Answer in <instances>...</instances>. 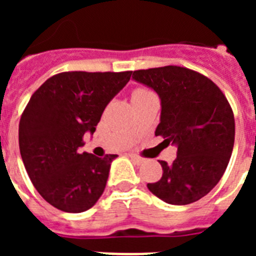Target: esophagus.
Here are the masks:
<instances>
[{"label":"esophagus","mask_w":256,"mask_h":256,"mask_svg":"<svg viewBox=\"0 0 256 256\" xmlns=\"http://www.w3.org/2000/svg\"><path fill=\"white\" fill-rule=\"evenodd\" d=\"M130 159H132L136 164H142V162H144V158H141V156H138V155H136V154H130Z\"/></svg>","instance_id":"1"}]
</instances>
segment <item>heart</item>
I'll return each instance as SVG.
<instances>
[{"instance_id": "heart-1", "label": "heart", "mask_w": 256, "mask_h": 256, "mask_svg": "<svg viewBox=\"0 0 256 256\" xmlns=\"http://www.w3.org/2000/svg\"><path fill=\"white\" fill-rule=\"evenodd\" d=\"M152 94V92H151V91H148V88L138 87V88H136L134 91L132 92V98H133V97H140V96H144V94Z\"/></svg>"}]
</instances>
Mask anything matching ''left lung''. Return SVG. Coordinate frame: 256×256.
Instances as JSON below:
<instances>
[{
	"instance_id": "1",
	"label": "left lung",
	"mask_w": 256,
	"mask_h": 256,
	"mask_svg": "<svg viewBox=\"0 0 256 256\" xmlns=\"http://www.w3.org/2000/svg\"><path fill=\"white\" fill-rule=\"evenodd\" d=\"M162 100L155 136L177 144V159L159 162L162 176L148 183L154 195L173 205H187L208 195L226 172L234 144V116L227 97L208 76L188 68L133 72Z\"/></svg>"
}]
</instances>
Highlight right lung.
I'll use <instances>...</instances> for the list:
<instances>
[{
    "mask_svg": "<svg viewBox=\"0 0 256 256\" xmlns=\"http://www.w3.org/2000/svg\"><path fill=\"white\" fill-rule=\"evenodd\" d=\"M130 76L132 72H64L32 94L20 118V155L33 186L56 209L86 212L102 195L118 155L97 158L79 148Z\"/></svg>",
    "mask_w": 256,
    "mask_h": 256,
    "instance_id": "right-lung-1",
    "label": "right lung"
}]
</instances>
